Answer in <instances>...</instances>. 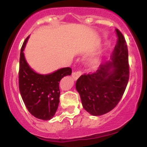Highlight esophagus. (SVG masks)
<instances>
[{
	"label": "esophagus",
	"mask_w": 147,
	"mask_h": 147,
	"mask_svg": "<svg viewBox=\"0 0 147 147\" xmlns=\"http://www.w3.org/2000/svg\"><path fill=\"white\" fill-rule=\"evenodd\" d=\"M81 75H82L81 71H76V72H74L73 73H72V78H73V79L75 80H78V78H79V77Z\"/></svg>",
	"instance_id": "1"
}]
</instances>
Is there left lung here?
I'll list each match as a JSON object with an SVG mask.
<instances>
[{
    "instance_id": "left-lung-1",
    "label": "left lung",
    "mask_w": 147,
    "mask_h": 147,
    "mask_svg": "<svg viewBox=\"0 0 147 147\" xmlns=\"http://www.w3.org/2000/svg\"><path fill=\"white\" fill-rule=\"evenodd\" d=\"M116 32L118 40L112 61L100 65L95 72L81 75L76 82L83 107L94 116L105 115L118 105L129 78L127 42L119 30Z\"/></svg>"
}]
</instances>
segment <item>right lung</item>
<instances>
[{"mask_svg":"<svg viewBox=\"0 0 147 147\" xmlns=\"http://www.w3.org/2000/svg\"><path fill=\"white\" fill-rule=\"evenodd\" d=\"M26 39L20 55L18 84L22 99L30 113L35 117L49 120L53 117L60 102L59 83L62 78L70 75L72 69L64 67L49 75H40L34 72L24 57Z\"/></svg>","mask_w":147,"mask_h":147,"instance_id":"right-lung-1","label":"right lung"}]
</instances>
